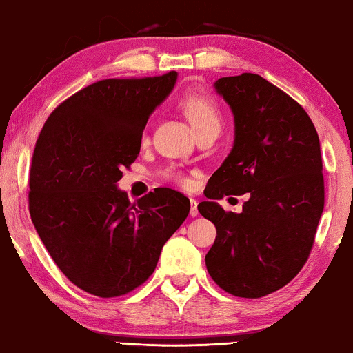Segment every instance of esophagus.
Wrapping results in <instances>:
<instances>
[{"mask_svg": "<svg viewBox=\"0 0 353 353\" xmlns=\"http://www.w3.org/2000/svg\"><path fill=\"white\" fill-rule=\"evenodd\" d=\"M190 215L191 216H197L199 215V210H197V201L191 199V210H190Z\"/></svg>", "mask_w": 353, "mask_h": 353, "instance_id": "1", "label": "esophagus"}]
</instances>
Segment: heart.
I'll return each mask as SVG.
<instances>
[{"label": "heart", "mask_w": 353, "mask_h": 353, "mask_svg": "<svg viewBox=\"0 0 353 353\" xmlns=\"http://www.w3.org/2000/svg\"><path fill=\"white\" fill-rule=\"evenodd\" d=\"M180 108L190 120L196 133L205 128H220V110L215 99L204 90H188L180 98ZM175 178L183 185L186 180L180 175Z\"/></svg>", "instance_id": "1"}]
</instances>
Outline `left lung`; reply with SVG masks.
Segmentation results:
<instances>
[{"label": "left lung", "mask_w": 353, "mask_h": 353, "mask_svg": "<svg viewBox=\"0 0 353 353\" xmlns=\"http://www.w3.org/2000/svg\"><path fill=\"white\" fill-rule=\"evenodd\" d=\"M234 115V144L197 205L216 228L205 255L212 279L236 297L259 299L305 265L325 207L315 125L297 101L257 74L215 81ZM250 192L241 214L214 202Z\"/></svg>", "instance_id": "8db88e82"}]
</instances>
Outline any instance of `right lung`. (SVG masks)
I'll return each instance as SVG.
<instances>
[{
	"mask_svg": "<svg viewBox=\"0 0 353 353\" xmlns=\"http://www.w3.org/2000/svg\"><path fill=\"white\" fill-rule=\"evenodd\" d=\"M175 81L176 72L96 81L43 125L28 210L52 260L81 291L109 299L141 286L190 214V199L170 188L133 204L117 190L122 170L138 157L149 115Z\"/></svg>",
	"mask_w": 353,
	"mask_h": 353,
	"instance_id": "add662e5",
	"label": "right lung"
}]
</instances>
